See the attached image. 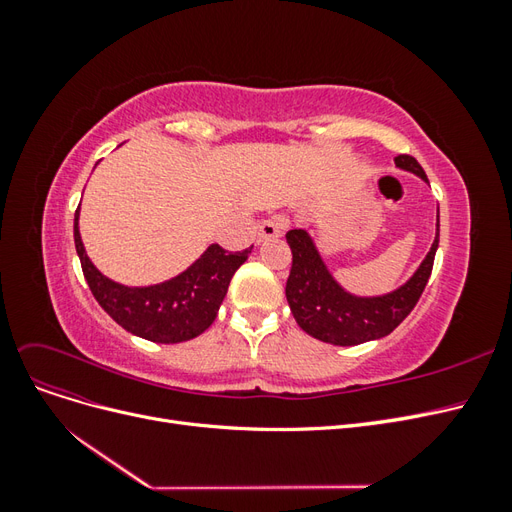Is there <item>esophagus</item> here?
Masks as SVG:
<instances>
[{
    "label": "esophagus",
    "mask_w": 512,
    "mask_h": 512,
    "mask_svg": "<svg viewBox=\"0 0 512 512\" xmlns=\"http://www.w3.org/2000/svg\"><path fill=\"white\" fill-rule=\"evenodd\" d=\"M282 237V224L280 220H265L258 226V243L262 241H271Z\"/></svg>",
    "instance_id": "obj_1"
}]
</instances>
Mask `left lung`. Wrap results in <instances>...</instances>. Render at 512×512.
<instances>
[{
    "mask_svg": "<svg viewBox=\"0 0 512 512\" xmlns=\"http://www.w3.org/2000/svg\"><path fill=\"white\" fill-rule=\"evenodd\" d=\"M395 168L429 183L425 170L412 156H397ZM286 241L292 250L286 299L294 320L307 335L320 342L359 346L395 331L421 299L440 243V209L436 215V237L427 256L404 284L384 294H356L339 284L314 237L305 228L288 230Z\"/></svg>",
    "mask_w": 512,
    "mask_h": 512,
    "instance_id": "left-lung-1",
    "label": "left lung"
}]
</instances>
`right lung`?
Returning a JSON list of instances; mask_svg holds the SVG:
<instances>
[{"instance_id": "1", "label": "right lung", "mask_w": 512, "mask_h": 512, "mask_svg": "<svg viewBox=\"0 0 512 512\" xmlns=\"http://www.w3.org/2000/svg\"><path fill=\"white\" fill-rule=\"evenodd\" d=\"M79 220L81 207L74 213V245L96 301L119 327L156 344L188 342L205 333L218 316L232 275L254 247L226 252L218 243H211L188 269L170 280L149 286H126L106 277L91 262L81 239Z\"/></svg>"}]
</instances>
